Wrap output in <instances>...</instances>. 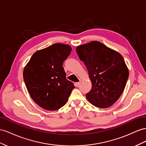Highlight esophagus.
<instances>
[{"instance_id": "obj_1", "label": "esophagus", "mask_w": 146, "mask_h": 146, "mask_svg": "<svg viewBox=\"0 0 146 146\" xmlns=\"http://www.w3.org/2000/svg\"><path fill=\"white\" fill-rule=\"evenodd\" d=\"M80 85V82H78V83H76V86L77 87H79Z\"/></svg>"}]
</instances>
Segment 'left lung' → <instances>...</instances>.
Returning <instances> with one entry per match:
<instances>
[{
	"label": "left lung",
	"instance_id": "left-lung-1",
	"mask_svg": "<svg viewBox=\"0 0 146 146\" xmlns=\"http://www.w3.org/2000/svg\"><path fill=\"white\" fill-rule=\"evenodd\" d=\"M76 51L92 82L87 99L101 109L111 106L124 91L129 76L122 55L96 40L78 46Z\"/></svg>",
	"mask_w": 146,
	"mask_h": 146
}]
</instances>
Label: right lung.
<instances>
[{"instance_id": "obj_1", "label": "right lung", "mask_w": 146, "mask_h": 146, "mask_svg": "<svg viewBox=\"0 0 146 146\" xmlns=\"http://www.w3.org/2000/svg\"><path fill=\"white\" fill-rule=\"evenodd\" d=\"M72 51L68 44L57 43L36 51L23 70L31 98L42 109L57 110L65 105L73 89L62 66Z\"/></svg>"}]
</instances>
